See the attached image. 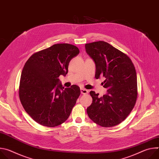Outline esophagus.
Instances as JSON below:
<instances>
[{
  "label": "esophagus",
  "mask_w": 159,
  "mask_h": 159,
  "mask_svg": "<svg viewBox=\"0 0 159 159\" xmlns=\"http://www.w3.org/2000/svg\"><path fill=\"white\" fill-rule=\"evenodd\" d=\"M80 92H81V94H87L89 93L88 90H87L85 89H80Z\"/></svg>",
  "instance_id": "obj_1"
}]
</instances>
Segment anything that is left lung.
<instances>
[{
  "label": "left lung",
  "instance_id": "1",
  "mask_svg": "<svg viewBox=\"0 0 159 159\" xmlns=\"http://www.w3.org/2000/svg\"><path fill=\"white\" fill-rule=\"evenodd\" d=\"M96 64V79L105 77L106 94L90 91L93 102L87 108L90 119L102 127H112L129 115L137 98V77L134 66L126 54L103 41L85 45Z\"/></svg>",
  "mask_w": 159,
  "mask_h": 159
}]
</instances>
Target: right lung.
I'll list each match as a JSON object with an SVG mask.
<instances>
[{
  "mask_svg": "<svg viewBox=\"0 0 159 159\" xmlns=\"http://www.w3.org/2000/svg\"><path fill=\"white\" fill-rule=\"evenodd\" d=\"M79 53L74 45L55 44L34 53L26 62L19 96L26 112L38 123L55 127L69 117L80 90L76 85L64 88L58 77L66 75L70 61Z\"/></svg>",
  "mask_w": 159,
  "mask_h": 159,
  "instance_id": "right-lung-1",
  "label": "right lung"
}]
</instances>
